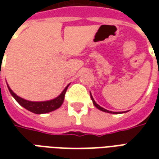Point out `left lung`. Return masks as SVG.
<instances>
[{
  "mask_svg": "<svg viewBox=\"0 0 159 159\" xmlns=\"http://www.w3.org/2000/svg\"><path fill=\"white\" fill-rule=\"evenodd\" d=\"M90 96H91V99H92V100H93V105H94V106H95V107H97V108H98L99 110L102 111H105V112H109V113H114V114H118V113H120V112H115V111H107V110H106V109H104L103 107H100V106H99V105H98V104H97L96 102L94 101V100H93V97H92V95H91V93H90Z\"/></svg>",
  "mask_w": 159,
  "mask_h": 159,
  "instance_id": "1",
  "label": "left lung"
}]
</instances>
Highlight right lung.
<instances>
[{"label": "right lung", "instance_id": "1", "mask_svg": "<svg viewBox=\"0 0 159 159\" xmlns=\"http://www.w3.org/2000/svg\"><path fill=\"white\" fill-rule=\"evenodd\" d=\"M7 87H8V89L11 94L17 100V102L19 105H21L23 107H25V109H27L30 111H31L33 113L42 114L52 111L56 110V109H58V108L61 107V105H62L63 102H64V100H65L66 90H67V88L69 87V85L66 87L62 93H60V95H59L57 98L52 100L42 101V102H34V101H29V100H24L22 98L18 96V95H16L15 93L12 92V89L9 88V86Z\"/></svg>", "mask_w": 159, "mask_h": 159}]
</instances>
